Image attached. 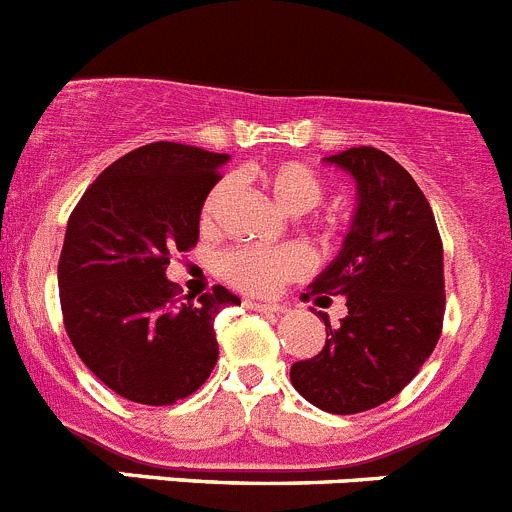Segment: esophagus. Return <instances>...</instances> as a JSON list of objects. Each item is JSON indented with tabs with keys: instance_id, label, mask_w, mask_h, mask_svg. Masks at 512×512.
Segmentation results:
<instances>
[{
	"instance_id": "1",
	"label": "esophagus",
	"mask_w": 512,
	"mask_h": 512,
	"mask_svg": "<svg viewBox=\"0 0 512 512\" xmlns=\"http://www.w3.org/2000/svg\"><path fill=\"white\" fill-rule=\"evenodd\" d=\"M247 308H252V311H262V313H280L285 311L283 303H270V301H245Z\"/></svg>"
}]
</instances>
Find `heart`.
<instances>
[{"label": "heart", "instance_id": "obj_1", "mask_svg": "<svg viewBox=\"0 0 512 512\" xmlns=\"http://www.w3.org/2000/svg\"><path fill=\"white\" fill-rule=\"evenodd\" d=\"M257 181L262 183L275 204L288 214H306L324 201V178L301 160H278L270 165L252 168ZM227 183L214 186L204 204L206 222H211L224 201H227ZM308 270V255L301 247H237L219 260V275L232 288L252 296H273L288 280L301 278Z\"/></svg>", "mask_w": 512, "mask_h": 512}]
</instances>
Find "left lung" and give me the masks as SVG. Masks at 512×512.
I'll use <instances>...</instances> for the list:
<instances>
[{"label":"left lung","instance_id":"obj_1","mask_svg":"<svg viewBox=\"0 0 512 512\" xmlns=\"http://www.w3.org/2000/svg\"><path fill=\"white\" fill-rule=\"evenodd\" d=\"M326 163L357 183V209L339 255L303 298L344 296L316 357L293 362V388L336 416L395 398L431 357L444 324V247L434 211L411 173L377 147H349Z\"/></svg>","mask_w":512,"mask_h":512}]
</instances>
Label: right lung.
<instances>
[{
    "label": "right lung",
    "mask_w": 512,
    "mask_h": 512,
    "mask_svg": "<svg viewBox=\"0 0 512 512\" xmlns=\"http://www.w3.org/2000/svg\"><path fill=\"white\" fill-rule=\"evenodd\" d=\"M224 153L150 142L109 165L73 209L58 260L63 324L86 367L132 403L188 398L219 357L216 313L239 298L214 285L178 303L173 252L199 242V219Z\"/></svg>",
    "instance_id": "add662e5"
}]
</instances>
